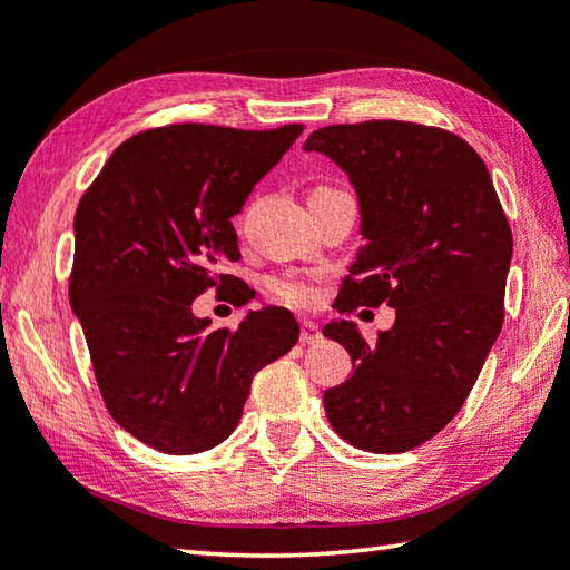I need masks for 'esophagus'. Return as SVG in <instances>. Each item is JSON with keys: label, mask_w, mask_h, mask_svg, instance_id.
<instances>
[{"label": "esophagus", "mask_w": 570, "mask_h": 570, "mask_svg": "<svg viewBox=\"0 0 570 570\" xmlns=\"http://www.w3.org/2000/svg\"><path fill=\"white\" fill-rule=\"evenodd\" d=\"M321 338H324V336H321V328L314 324V321H304L298 341H302V344H318Z\"/></svg>", "instance_id": "1"}]
</instances>
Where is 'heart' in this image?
<instances>
[{
  "mask_svg": "<svg viewBox=\"0 0 570 570\" xmlns=\"http://www.w3.org/2000/svg\"><path fill=\"white\" fill-rule=\"evenodd\" d=\"M266 288L276 302L294 308H306L316 302L314 284L298 276H272L266 282Z\"/></svg>",
  "mask_w": 570,
  "mask_h": 570,
  "instance_id": "heart-1",
  "label": "heart"
}]
</instances>
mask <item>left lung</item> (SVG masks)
Wrapping results in <instances>:
<instances>
[{
    "label": "left lung",
    "instance_id": "8db88e82",
    "mask_svg": "<svg viewBox=\"0 0 570 570\" xmlns=\"http://www.w3.org/2000/svg\"><path fill=\"white\" fill-rule=\"evenodd\" d=\"M348 174L358 194L361 246L336 298L396 308L366 344L351 321H331L354 374L324 393L331 429L351 446L403 453L456 416L503 326L513 236L491 174L469 141L439 127L371 119L306 139Z\"/></svg>",
    "mask_w": 570,
    "mask_h": 570
}]
</instances>
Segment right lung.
Masks as SVG:
<instances>
[{
	"mask_svg": "<svg viewBox=\"0 0 570 570\" xmlns=\"http://www.w3.org/2000/svg\"><path fill=\"white\" fill-rule=\"evenodd\" d=\"M304 124L246 131L171 124L119 144L75 214L69 302L111 419L171 456L236 429L252 379L298 341L284 308L209 331L191 304L239 258L232 216ZM242 288V286H239Z\"/></svg>",
	"mask_w": 570,
	"mask_h": 570,
	"instance_id": "add662e5",
	"label": "right lung"
}]
</instances>
